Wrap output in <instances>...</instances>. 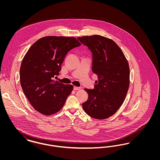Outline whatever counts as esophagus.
<instances>
[{
	"label": "esophagus",
	"mask_w": 160,
	"mask_h": 160,
	"mask_svg": "<svg viewBox=\"0 0 160 160\" xmlns=\"http://www.w3.org/2000/svg\"><path fill=\"white\" fill-rule=\"evenodd\" d=\"M80 88H79V87H77V86H74V90H75V91L80 90Z\"/></svg>",
	"instance_id": "esophagus-1"
}]
</instances>
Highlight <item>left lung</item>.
I'll return each instance as SVG.
<instances>
[{
  "instance_id": "8db88e82",
  "label": "left lung",
  "mask_w": 160,
  "mask_h": 160,
  "mask_svg": "<svg viewBox=\"0 0 160 160\" xmlns=\"http://www.w3.org/2000/svg\"><path fill=\"white\" fill-rule=\"evenodd\" d=\"M77 39L92 53V72L98 76L93 89H84L88 99L82 104L92 118L105 119L122 106L129 86V67L122 50L111 39L98 35Z\"/></svg>"
}]
</instances>
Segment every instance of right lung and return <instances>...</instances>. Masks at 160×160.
Segmentation results:
<instances>
[{
  "mask_svg": "<svg viewBox=\"0 0 160 160\" xmlns=\"http://www.w3.org/2000/svg\"><path fill=\"white\" fill-rule=\"evenodd\" d=\"M81 45L74 37L48 36L39 39L24 55L20 69L23 92L31 105L44 115L60 111L73 86L53 80L69 50Z\"/></svg>",
  "mask_w": 160,
  "mask_h": 160,
  "instance_id": "obj_1",
  "label": "right lung"
}]
</instances>
